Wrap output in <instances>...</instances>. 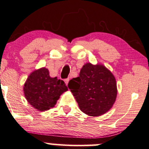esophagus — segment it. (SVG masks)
Returning a JSON list of instances; mask_svg holds the SVG:
<instances>
[{
    "label": "esophagus",
    "mask_w": 149,
    "mask_h": 149,
    "mask_svg": "<svg viewBox=\"0 0 149 149\" xmlns=\"http://www.w3.org/2000/svg\"><path fill=\"white\" fill-rule=\"evenodd\" d=\"M69 81H70V79H69V78H67V79H64V82H65V83H66V85H68V82H69Z\"/></svg>",
    "instance_id": "esophagus-1"
}]
</instances>
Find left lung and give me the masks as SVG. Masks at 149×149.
I'll return each instance as SVG.
<instances>
[{"instance_id": "obj_1", "label": "left lung", "mask_w": 149, "mask_h": 149, "mask_svg": "<svg viewBox=\"0 0 149 149\" xmlns=\"http://www.w3.org/2000/svg\"><path fill=\"white\" fill-rule=\"evenodd\" d=\"M68 87L81 111L92 117L107 113L117 98L115 77L102 64H85L79 76L72 79Z\"/></svg>"}]
</instances>
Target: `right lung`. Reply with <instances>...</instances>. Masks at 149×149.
Instances as JSON below:
<instances>
[{
	"label": "right lung",
	"instance_id": "right-lung-1",
	"mask_svg": "<svg viewBox=\"0 0 149 149\" xmlns=\"http://www.w3.org/2000/svg\"><path fill=\"white\" fill-rule=\"evenodd\" d=\"M23 90L29 104L38 111H44L54 107L68 88L56 77H51L48 69L42 67L29 75Z\"/></svg>",
	"mask_w": 149,
	"mask_h": 149
}]
</instances>
